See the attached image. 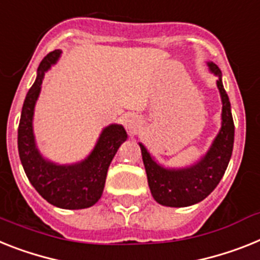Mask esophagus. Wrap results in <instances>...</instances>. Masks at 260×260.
Here are the masks:
<instances>
[{
	"mask_svg": "<svg viewBox=\"0 0 260 260\" xmlns=\"http://www.w3.org/2000/svg\"><path fill=\"white\" fill-rule=\"evenodd\" d=\"M140 124L141 120L140 117L137 116L136 113H128V115L124 117V125H125V128L128 129V132H131V134H135Z\"/></svg>",
	"mask_w": 260,
	"mask_h": 260,
	"instance_id": "obj_1",
	"label": "esophagus"
}]
</instances>
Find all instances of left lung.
Segmentation results:
<instances>
[{
    "instance_id": "8db88e82",
    "label": "left lung",
    "mask_w": 260,
    "mask_h": 260,
    "mask_svg": "<svg viewBox=\"0 0 260 260\" xmlns=\"http://www.w3.org/2000/svg\"><path fill=\"white\" fill-rule=\"evenodd\" d=\"M208 66L211 73L218 76L217 87L222 99V124L206 154L191 167L180 169L164 168L154 161L147 148L139 143L150 193L164 206L185 208L205 200L223 177L233 153L234 121L230 100L223 88L221 70L213 62H208Z\"/></svg>"
}]
</instances>
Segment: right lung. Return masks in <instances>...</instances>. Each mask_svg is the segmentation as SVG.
Masks as SVG:
<instances>
[{"label":"right lung","mask_w":260,"mask_h":260,"mask_svg":"<svg viewBox=\"0 0 260 260\" xmlns=\"http://www.w3.org/2000/svg\"><path fill=\"white\" fill-rule=\"evenodd\" d=\"M60 54V50H54L43 58L36 82L26 95L18 125V153L30 184L49 204L78 210L89 208L100 200L111 161L128 136L120 124L106 126L88 157L71 165L51 162L41 154L32 132L34 107L45 73L55 64Z\"/></svg>","instance_id":"add662e5"}]
</instances>
